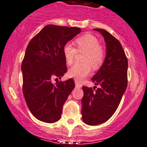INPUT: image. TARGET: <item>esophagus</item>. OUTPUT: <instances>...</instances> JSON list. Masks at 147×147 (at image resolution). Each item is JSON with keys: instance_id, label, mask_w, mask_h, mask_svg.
Wrapping results in <instances>:
<instances>
[{"instance_id": "34e87169", "label": "esophagus", "mask_w": 147, "mask_h": 147, "mask_svg": "<svg viewBox=\"0 0 147 147\" xmlns=\"http://www.w3.org/2000/svg\"><path fill=\"white\" fill-rule=\"evenodd\" d=\"M75 84H76V88H81V87H82L81 84H80L79 83H78L77 81H75Z\"/></svg>"}]
</instances>
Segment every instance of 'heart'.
<instances>
[{"instance_id":"obj_1","label":"heart","mask_w":147,"mask_h":147,"mask_svg":"<svg viewBox=\"0 0 147 147\" xmlns=\"http://www.w3.org/2000/svg\"><path fill=\"white\" fill-rule=\"evenodd\" d=\"M75 44L78 51L86 52L83 59L84 63L74 64L69 70L68 75L76 81H81L90 73L91 66L93 69H98L102 64L105 56L99 40L92 34H84L78 37L76 40ZM63 54L66 63L71 65L75 59L76 49L71 43H66L63 47Z\"/></svg>"}]
</instances>
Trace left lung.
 I'll return each instance as SVG.
<instances>
[{
  "mask_svg": "<svg viewBox=\"0 0 147 147\" xmlns=\"http://www.w3.org/2000/svg\"><path fill=\"white\" fill-rule=\"evenodd\" d=\"M93 30L103 36L106 57L92 78L96 86L93 88L83 86L82 120L88 125L108 120L118 107L127 86L128 61L120 42L106 30Z\"/></svg>",
  "mask_w": 147,
  "mask_h": 147,
  "instance_id": "left-lung-1",
  "label": "left lung"
}]
</instances>
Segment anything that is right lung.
<instances>
[{"instance_id": "obj_1", "label": "right lung", "mask_w": 147, "mask_h": 147, "mask_svg": "<svg viewBox=\"0 0 147 147\" xmlns=\"http://www.w3.org/2000/svg\"><path fill=\"white\" fill-rule=\"evenodd\" d=\"M75 27L48 25L27 47L22 63V91L29 110L34 117L47 123L60 119L63 105L75 87L72 78L51 83L67 71L63 47L79 34Z\"/></svg>"}]
</instances>
